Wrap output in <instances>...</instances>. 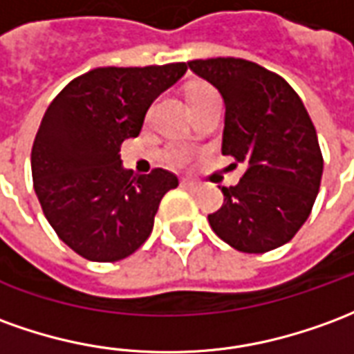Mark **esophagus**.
<instances>
[{
    "instance_id": "1",
    "label": "esophagus",
    "mask_w": 354,
    "mask_h": 354,
    "mask_svg": "<svg viewBox=\"0 0 354 354\" xmlns=\"http://www.w3.org/2000/svg\"><path fill=\"white\" fill-rule=\"evenodd\" d=\"M180 185H182V187H185V189H189V192H197V189H199V185L195 184V182H189V180H182V182H180Z\"/></svg>"
}]
</instances>
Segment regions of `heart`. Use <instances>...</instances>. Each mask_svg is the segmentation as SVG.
I'll return each instance as SVG.
<instances>
[{
    "label": "heart",
    "mask_w": 354,
    "mask_h": 354,
    "mask_svg": "<svg viewBox=\"0 0 354 354\" xmlns=\"http://www.w3.org/2000/svg\"><path fill=\"white\" fill-rule=\"evenodd\" d=\"M214 97H218V93H216V90H214L212 86H209V84H194V86L187 90V101H189V107L192 109L197 107V105H201L205 101L214 100ZM170 160H172L174 165H178V167H182V165H187L189 157H187V153L184 151H174L170 155Z\"/></svg>",
    "instance_id": "b5f03b06"
}]
</instances>
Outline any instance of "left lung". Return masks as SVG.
Here are the masks:
<instances>
[{"mask_svg":"<svg viewBox=\"0 0 354 354\" xmlns=\"http://www.w3.org/2000/svg\"><path fill=\"white\" fill-rule=\"evenodd\" d=\"M187 65L222 93V155L245 165L239 184L222 187L224 205L209 214L212 232L241 253L288 243L313 211L324 170L303 101L280 74L245 59H195Z\"/></svg>","mask_w":354,"mask_h":354,"instance_id":"left-lung-1","label":"left lung"}]
</instances>
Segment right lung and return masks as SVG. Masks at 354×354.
Listing matches in <instances>:
<instances>
[{
	"label": "right lung",
	"mask_w": 354,
	"mask_h": 354,
	"mask_svg": "<svg viewBox=\"0 0 354 354\" xmlns=\"http://www.w3.org/2000/svg\"><path fill=\"white\" fill-rule=\"evenodd\" d=\"M185 71V63L93 68L51 101L32 145V182L51 228L74 253L115 263L149 237L178 178L162 169L136 176L120 167L118 151Z\"/></svg>",
	"instance_id": "1"
}]
</instances>
